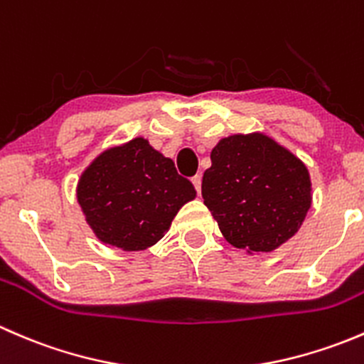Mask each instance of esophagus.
<instances>
[{"mask_svg":"<svg viewBox=\"0 0 364 364\" xmlns=\"http://www.w3.org/2000/svg\"><path fill=\"white\" fill-rule=\"evenodd\" d=\"M192 183H193V186H196L197 193H200V183H203V176L196 174V176H193V178H192Z\"/></svg>","mask_w":364,"mask_h":364,"instance_id":"1","label":"esophagus"}]
</instances>
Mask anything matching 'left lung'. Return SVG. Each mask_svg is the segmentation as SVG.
<instances>
[{
  "mask_svg": "<svg viewBox=\"0 0 364 364\" xmlns=\"http://www.w3.org/2000/svg\"><path fill=\"white\" fill-rule=\"evenodd\" d=\"M203 199L232 247L247 253L273 252L291 240L306 218L310 172L269 135L234 134L211 149Z\"/></svg>",
  "mask_w": 364,
  "mask_h": 364,
  "instance_id": "left-lung-1",
  "label": "left lung"
}]
</instances>
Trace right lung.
Wrapping results in <instances>:
<instances>
[{
	"label": "right lung",
	"instance_id": "1",
	"mask_svg": "<svg viewBox=\"0 0 364 364\" xmlns=\"http://www.w3.org/2000/svg\"><path fill=\"white\" fill-rule=\"evenodd\" d=\"M196 196L174 161L144 137L102 151L77 183V203L95 236L124 252L153 247Z\"/></svg>",
	"mask_w": 364,
	"mask_h": 364
}]
</instances>
